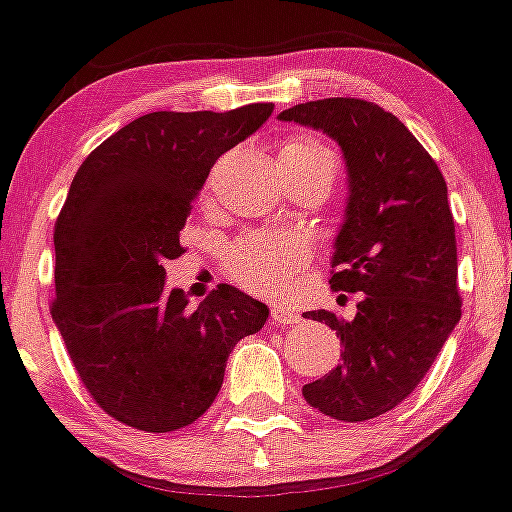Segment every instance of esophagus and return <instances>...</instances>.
<instances>
[{
	"instance_id": "esophagus-1",
	"label": "esophagus",
	"mask_w": 512,
	"mask_h": 512,
	"mask_svg": "<svg viewBox=\"0 0 512 512\" xmlns=\"http://www.w3.org/2000/svg\"><path fill=\"white\" fill-rule=\"evenodd\" d=\"M271 319H274V324H281V326L299 324V314H296L294 309H289V306H284V304L271 306Z\"/></svg>"
}]
</instances>
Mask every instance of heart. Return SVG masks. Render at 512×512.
<instances>
[{"label":"heart","mask_w":512,"mask_h":512,"mask_svg":"<svg viewBox=\"0 0 512 512\" xmlns=\"http://www.w3.org/2000/svg\"><path fill=\"white\" fill-rule=\"evenodd\" d=\"M279 163L284 170H329L337 175L332 150L306 135H294L281 145ZM309 259V241L296 233H246L226 251V266L233 279L261 296L284 294L296 271L304 269Z\"/></svg>","instance_id":"obj_1"}]
</instances>
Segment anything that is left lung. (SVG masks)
I'll use <instances>...</instances> for the list:
<instances>
[{
	"mask_svg": "<svg viewBox=\"0 0 512 512\" xmlns=\"http://www.w3.org/2000/svg\"><path fill=\"white\" fill-rule=\"evenodd\" d=\"M342 148L349 196L334 238L332 289L359 291L354 319L309 311L342 342V364L304 384L321 415L364 422L422 382L460 321L455 221L435 160L392 113L357 97H326L279 113Z\"/></svg>",
	"mask_w": 512,
	"mask_h": 512,
	"instance_id": "1",
	"label": "left lung"
}]
</instances>
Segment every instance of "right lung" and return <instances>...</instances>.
I'll use <instances>...</instances> for the list:
<instances>
[{
    "instance_id": "add662e5",
    "label": "right lung",
    "mask_w": 512,
    "mask_h": 512,
    "mask_svg": "<svg viewBox=\"0 0 512 512\" xmlns=\"http://www.w3.org/2000/svg\"><path fill=\"white\" fill-rule=\"evenodd\" d=\"M274 113H150L97 145L55 226L52 321L97 405L123 425L173 432L213 405L228 354L269 306L221 284L196 309L165 289L180 228L213 163Z\"/></svg>"
}]
</instances>
